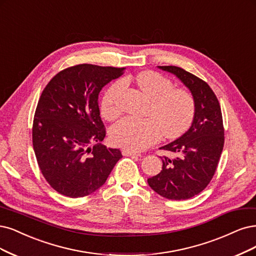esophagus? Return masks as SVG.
I'll return each instance as SVG.
<instances>
[{
	"label": "esophagus",
	"mask_w": 256,
	"mask_h": 256,
	"mask_svg": "<svg viewBox=\"0 0 256 256\" xmlns=\"http://www.w3.org/2000/svg\"><path fill=\"white\" fill-rule=\"evenodd\" d=\"M122 156H140L138 152L130 150V149H126V148L122 149Z\"/></svg>",
	"instance_id": "34e87169"
}]
</instances>
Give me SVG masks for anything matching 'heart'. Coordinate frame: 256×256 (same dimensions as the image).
<instances>
[{
  "label": "heart",
  "mask_w": 256,
  "mask_h": 256,
  "mask_svg": "<svg viewBox=\"0 0 256 256\" xmlns=\"http://www.w3.org/2000/svg\"><path fill=\"white\" fill-rule=\"evenodd\" d=\"M136 80L140 90L152 100L149 116L153 118L120 120L110 130L114 144L130 150H143L160 140L162 131L172 138L188 129L195 116V100L188 92L174 89L170 79L156 72L140 74ZM125 88L126 80L120 79L106 90L100 102L102 116L111 120L118 116V98Z\"/></svg>",
  "instance_id": "heart-1"
}]
</instances>
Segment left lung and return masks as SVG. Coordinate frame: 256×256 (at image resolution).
<instances>
[{
  "mask_svg": "<svg viewBox=\"0 0 256 256\" xmlns=\"http://www.w3.org/2000/svg\"><path fill=\"white\" fill-rule=\"evenodd\" d=\"M158 68L174 75L190 90L195 100V116L185 134L161 147L176 156H164L162 170L147 182L164 198L190 199L208 186L217 168L224 143L222 109L206 82L178 66Z\"/></svg>",
  "mask_w": 256,
  "mask_h": 256,
  "instance_id": "1",
  "label": "left lung"
}]
</instances>
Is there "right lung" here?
Here are the masks:
<instances>
[{
  "label": "right lung",
  "mask_w": 256,
  "mask_h": 256,
  "mask_svg": "<svg viewBox=\"0 0 256 256\" xmlns=\"http://www.w3.org/2000/svg\"><path fill=\"white\" fill-rule=\"evenodd\" d=\"M124 71L78 64L59 72L43 90L34 112L32 145L43 177L61 195H90L122 156L120 149L102 145L106 130L98 94Z\"/></svg>",
  "instance_id": "1"
}]
</instances>
